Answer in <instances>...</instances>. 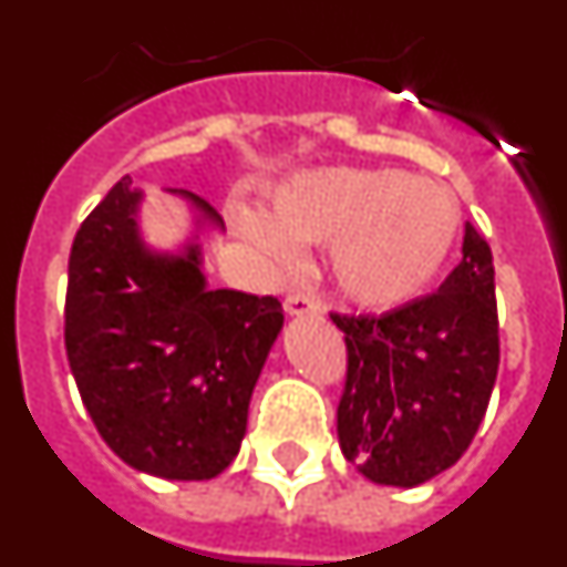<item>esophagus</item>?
<instances>
[{
  "mask_svg": "<svg viewBox=\"0 0 567 567\" xmlns=\"http://www.w3.org/2000/svg\"><path fill=\"white\" fill-rule=\"evenodd\" d=\"M284 309H287V315H292V318H303V315H320V303L307 292L287 295V300H284Z\"/></svg>",
  "mask_w": 567,
  "mask_h": 567,
  "instance_id": "1",
  "label": "esophagus"
}]
</instances>
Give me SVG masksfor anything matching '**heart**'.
<instances>
[{"label":"heart","mask_w":567,"mask_h":567,"mask_svg":"<svg viewBox=\"0 0 567 567\" xmlns=\"http://www.w3.org/2000/svg\"><path fill=\"white\" fill-rule=\"evenodd\" d=\"M238 235L275 269L298 260V244H327L343 298L365 309L417 298L452 255L460 204L449 187L398 169L320 167L278 184L269 215L233 209Z\"/></svg>","instance_id":"obj_1"}]
</instances>
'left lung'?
I'll list each match as a JSON object with an SVG mask.
<instances>
[{
	"label": "left lung",
	"mask_w": 567,
	"mask_h": 567,
	"mask_svg": "<svg viewBox=\"0 0 567 567\" xmlns=\"http://www.w3.org/2000/svg\"><path fill=\"white\" fill-rule=\"evenodd\" d=\"M346 334L340 452L378 485L414 488L477 434L499 365L494 258L465 224L463 260L437 292L378 315H332Z\"/></svg>",
	"instance_id": "obj_1"
}]
</instances>
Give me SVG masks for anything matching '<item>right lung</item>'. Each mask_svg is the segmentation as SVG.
<instances>
[{"mask_svg": "<svg viewBox=\"0 0 567 567\" xmlns=\"http://www.w3.org/2000/svg\"><path fill=\"white\" fill-rule=\"evenodd\" d=\"M193 235L175 252L142 235L144 189L122 178L70 249L64 346L84 409L135 471L213 480L247 434L252 389L284 329L280 300L209 289L202 233L221 215L187 189Z\"/></svg>", "mask_w": 567, "mask_h": 567, "instance_id": "add662e5", "label": "right lung"}]
</instances>
